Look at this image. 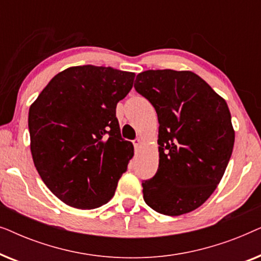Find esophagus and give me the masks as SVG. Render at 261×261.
<instances>
[{"label":"esophagus","mask_w":261,"mask_h":261,"mask_svg":"<svg viewBox=\"0 0 261 261\" xmlns=\"http://www.w3.org/2000/svg\"><path fill=\"white\" fill-rule=\"evenodd\" d=\"M141 144H142L141 139H135V140H133V145H134V147H135V148H139V147H140Z\"/></svg>","instance_id":"1"}]
</instances>
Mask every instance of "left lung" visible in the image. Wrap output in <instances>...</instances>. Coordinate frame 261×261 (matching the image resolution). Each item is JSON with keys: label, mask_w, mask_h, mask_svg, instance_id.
<instances>
[{"label": "left lung", "mask_w": 261, "mask_h": 261, "mask_svg": "<svg viewBox=\"0 0 261 261\" xmlns=\"http://www.w3.org/2000/svg\"><path fill=\"white\" fill-rule=\"evenodd\" d=\"M134 88L159 121V166L142 180L146 204L169 216L190 213L215 191L229 163L235 134L227 103L191 71H144Z\"/></svg>", "instance_id": "1"}]
</instances>
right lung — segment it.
Masks as SVG:
<instances>
[{"label":"right lung","mask_w":261,"mask_h":261,"mask_svg":"<svg viewBox=\"0 0 261 261\" xmlns=\"http://www.w3.org/2000/svg\"><path fill=\"white\" fill-rule=\"evenodd\" d=\"M135 74L83 65L49 81L28 113L31 152L38 173L67 205L94 209L108 203L134 154L121 137L117 102Z\"/></svg>","instance_id":"add662e5"}]
</instances>
